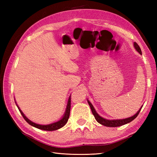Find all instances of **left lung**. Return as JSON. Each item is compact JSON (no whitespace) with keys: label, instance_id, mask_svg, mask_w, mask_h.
Returning <instances> with one entry per match:
<instances>
[{"label":"left lung","instance_id":"left-lung-1","mask_svg":"<svg viewBox=\"0 0 157 157\" xmlns=\"http://www.w3.org/2000/svg\"><path fill=\"white\" fill-rule=\"evenodd\" d=\"M134 48H135L136 51H137L140 53V54L142 55L141 49H140V46H138L137 43L134 42ZM87 101L88 102L90 106V109L92 110V114H93V115L94 116V117H95L96 121H97V122H98L100 124H101L102 125H105V126H106V127H113V128H115V127L121 126V125L127 124V123L132 121L133 120H134L135 118H136V117L138 115L140 111V110L142 109V106H143V105H142L135 115H134L132 117H128V118L122 119H106L102 117L101 116H100L97 113V112L96 111V110H95L94 106H93V105H92V103L90 102L88 100H87Z\"/></svg>","mask_w":157,"mask_h":157}]
</instances>
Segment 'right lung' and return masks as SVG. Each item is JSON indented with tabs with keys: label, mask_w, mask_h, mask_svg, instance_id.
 Returning a JSON list of instances; mask_svg holds the SVG:
<instances>
[{
	"label": "right lung",
	"mask_w": 157,
	"mask_h": 157,
	"mask_svg": "<svg viewBox=\"0 0 157 157\" xmlns=\"http://www.w3.org/2000/svg\"><path fill=\"white\" fill-rule=\"evenodd\" d=\"M15 103H16L17 106V108L19 109V111H20L21 115L23 116V117L24 118V119L29 123V125L33 126V127H34V128H38V129L45 130V131H55V130L59 129L60 128H63V127L66 124L67 122V121H68L69 117V114H70V109H71V96L69 97L67 105V107L65 109V112L64 113V115H63V117L60 120H59L58 121L54 122L52 123H50V124H48V125L37 124V123L30 121V120L26 117L25 115L23 114V113L21 111V110L20 109V108L19 107V106L17 105V104L16 102H15Z\"/></svg>",
	"instance_id": "obj_1"
}]
</instances>
